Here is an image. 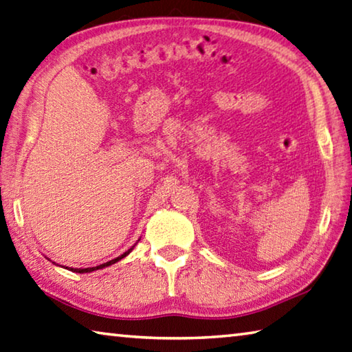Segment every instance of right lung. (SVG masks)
I'll use <instances>...</instances> for the list:
<instances>
[{
	"label": "right lung",
	"instance_id": "right-lung-1",
	"mask_svg": "<svg viewBox=\"0 0 352 352\" xmlns=\"http://www.w3.org/2000/svg\"><path fill=\"white\" fill-rule=\"evenodd\" d=\"M135 248V245L133 247H131L130 250H127L125 251L124 254H121L119 257H116V258H113V261H109V262H105V263H102V265H98V267H91V268H69L70 271H73V273H91V271H96V270H101V268H105V267H109V265H113V263H116L118 261H121V258H124L125 256H129L130 253H131V250ZM55 263V262H53ZM64 268H67V267H64Z\"/></svg>",
	"mask_w": 352,
	"mask_h": 352
}]
</instances>
